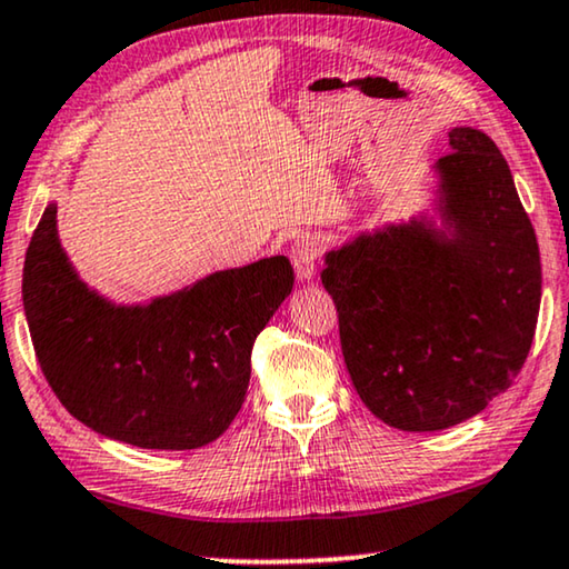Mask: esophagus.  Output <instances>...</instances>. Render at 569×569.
Here are the masks:
<instances>
[{"instance_id":"esophagus-1","label":"esophagus","mask_w":569,"mask_h":569,"mask_svg":"<svg viewBox=\"0 0 569 569\" xmlns=\"http://www.w3.org/2000/svg\"><path fill=\"white\" fill-rule=\"evenodd\" d=\"M317 260H320V239L312 233H301L291 244V262L301 283H309L317 276Z\"/></svg>"}]
</instances>
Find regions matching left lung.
<instances>
[{"label": "left lung", "mask_w": 569, "mask_h": 569, "mask_svg": "<svg viewBox=\"0 0 569 569\" xmlns=\"http://www.w3.org/2000/svg\"><path fill=\"white\" fill-rule=\"evenodd\" d=\"M431 213L325 252L346 369L388 427L437 431L510 388L531 351L541 257L510 166L489 134L450 130Z\"/></svg>", "instance_id": "8db88e82"}]
</instances>
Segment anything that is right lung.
<instances>
[{
    "label": "right lung",
    "instance_id": "right-lung-1",
    "mask_svg": "<svg viewBox=\"0 0 569 569\" xmlns=\"http://www.w3.org/2000/svg\"><path fill=\"white\" fill-rule=\"evenodd\" d=\"M293 289L283 254L117 305L88 289L43 210L22 268V307L51 390L98 435L142 450H194L244 403L254 338Z\"/></svg>",
    "mask_w": 569,
    "mask_h": 569
}]
</instances>
